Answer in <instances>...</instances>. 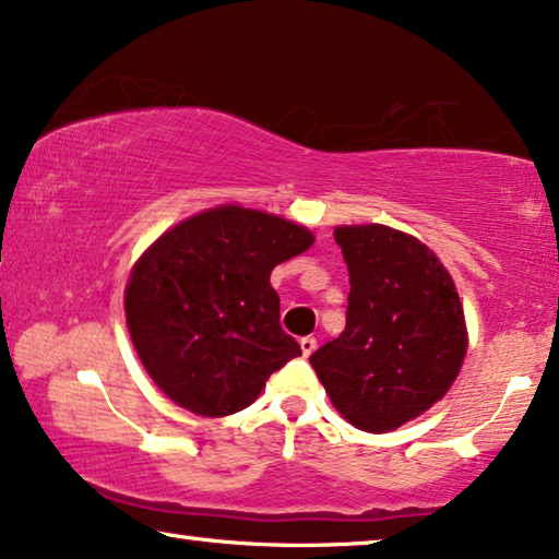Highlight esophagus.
<instances>
[{"mask_svg":"<svg viewBox=\"0 0 559 559\" xmlns=\"http://www.w3.org/2000/svg\"><path fill=\"white\" fill-rule=\"evenodd\" d=\"M316 347H318V340H316L313 335L300 337V349H302V355H306V357L313 355V353H316Z\"/></svg>","mask_w":559,"mask_h":559,"instance_id":"esophagus-1","label":"esophagus"}]
</instances>
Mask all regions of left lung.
Masks as SVG:
<instances>
[{
	"instance_id": "1",
	"label": "left lung",
	"mask_w": 559,
	"mask_h": 559,
	"mask_svg": "<svg viewBox=\"0 0 559 559\" xmlns=\"http://www.w3.org/2000/svg\"><path fill=\"white\" fill-rule=\"evenodd\" d=\"M349 271L347 323L310 355L335 409L384 433L437 404L459 377L468 335L456 286L429 246L382 224L337 226Z\"/></svg>"
}]
</instances>
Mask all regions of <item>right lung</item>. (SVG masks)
<instances>
[{
  "instance_id": "obj_1",
  "label": "right lung",
  "mask_w": 559,
  "mask_h": 559,
  "mask_svg": "<svg viewBox=\"0 0 559 559\" xmlns=\"http://www.w3.org/2000/svg\"><path fill=\"white\" fill-rule=\"evenodd\" d=\"M313 246L283 216L226 204L173 226L132 266L126 318L147 374L200 416L249 406L300 345L281 328L271 271Z\"/></svg>"
}]
</instances>
